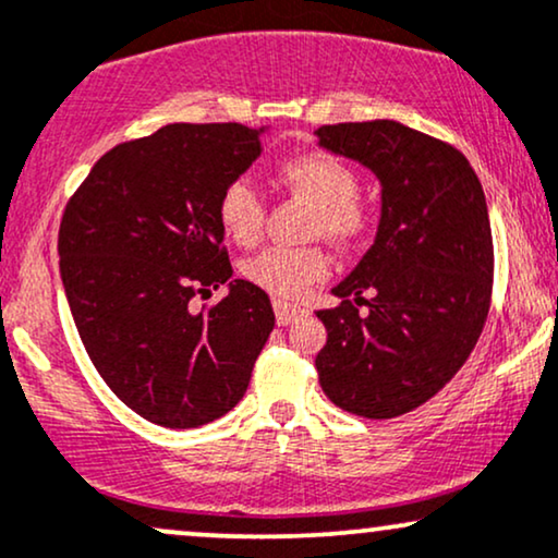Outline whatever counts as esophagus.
<instances>
[{
	"label": "esophagus",
	"mask_w": 558,
	"mask_h": 558,
	"mask_svg": "<svg viewBox=\"0 0 558 558\" xmlns=\"http://www.w3.org/2000/svg\"><path fill=\"white\" fill-rule=\"evenodd\" d=\"M272 308H275V319H278V325H280V327L291 325L293 319H296V317H301V314H304V308H301V306H296V304H288V301H280V299H275V301H272Z\"/></svg>",
	"instance_id": "1"
}]
</instances>
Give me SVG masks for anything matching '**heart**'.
<instances>
[{
  "mask_svg": "<svg viewBox=\"0 0 558 558\" xmlns=\"http://www.w3.org/2000/svg\"><path fill=\"white\" fill-rule=\"evenodd\" d=\"M286 190L317 205L312 218L314 236H327L338 246L364 241L377 223V210L361 197V177L348 160L335 153L314 150L288 158L278 169ZM265 197L252 179H231L220 190L218 220L228 239L254 244L265 226ZM252 286L280 299H296L314 280L327 275V254L319 246H267L241 265Z\"/></svg>",
  "mask_w": 558,
  "mask_h": 558,
  "instance_id": "1",
  "label": "heart"
}]
</instances>
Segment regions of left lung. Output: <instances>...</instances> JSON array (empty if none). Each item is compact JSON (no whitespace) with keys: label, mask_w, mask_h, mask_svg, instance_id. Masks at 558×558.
Returning <instances> with one entry per match:
<instances>
[{"label":"left lung","mask_w":558,"mask_h":558,"mask_svg":"<svg viewBox=\"0 0 558 558\" xmlns=\"http://www.w3.org/2000/svg\"><path fill=\"white\" fill-rule=\"evenodd\" d=\"M314 134L381 184L372 250L332 288L340 306L317 312L327 330L314 361L319 385L348 413L395 418L432 400L478 343L494 286L486 197L458 147L400 122Z\"/></svg>","instance_id":"8db88e82"}]
</instances>
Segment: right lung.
Returning a JSON list of instances; mask_svg holds the SVG:
<instances>
[{
  "label": "right lung",
  "instance_id": "obj_1",
  "mask_svg": "<svg viewBox=\"0 0 558 558\" xmlns=\"http://www.w3.org/2000/svg\"><path fill=\"white\" fill-rule=\"evenodd\" d=\"M244 124H166L111 147L64 207L59 270L93 366L166 428H197L244 398L275 327L272 304L233 275L220 190L262 153ZM229 283L203 313L191 299Z\"/></svg>",
  "mask_w": 558,
  "mask_h": 558
}]
</instances>
